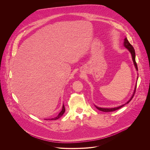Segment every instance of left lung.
I'll return each mask as SVG.
<instances>
[{
    "mask_svg": "<svg viewBox=\"0 0 150 150\" xmlns=\"http://www.w3.org/2000/svg\"><path fill=\"white\" fill-rule=\"evenodd\" d=\"M124 46L127 48L129 50V51L130 52L131 55H132V59H133V64L135 66V68L136 69V70L137 71L138 70V68H137V64L136 62V60H135V51H134V48L133 47V46L130 44V43L129 42L127 38H126L125 39H124ZM137 79H138V77H137ZM136 85L135 86V88H134V92H133V93L131 97V98L124 105H121L120 106H118V107H114V108H101V107H97L95 106V107H96L97 109H98L100 111H103V112H111V111H114L115 110H117L121 107H123L124 105H125L126 104H128L129 102H130V101L132 99V98H133L134 95V93H135V92H136Z\"/></svg>",
    "mask_w": 150,
    "mask_h": 150,
    "instance_id": "1",
    "label": "left lung"
}]
</instances>
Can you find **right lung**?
I'll list each match as a JSON object with an SVG mask.
<instances>
[{
	"mask_svg": "<svg viewBox=\"0 0 150 150\" xmlns=\"http://www.w3.org/2000/svg\"><path fill=\"white\" fill-rule=\"evenodd\" d=\"M64 111H65V108H64V105H63L62 109V110L61 111V112L59 113V114H58L55 118H51V119H50V120H57V119H58L59 118H60L61 117H62V116L63 115V114H64Z\"/></svg>",
	"mask_w": 150,
	"mask_h": 150,
	"instance_id": "right-lung-1",
	"label": "right lung"
}]
</instances>
